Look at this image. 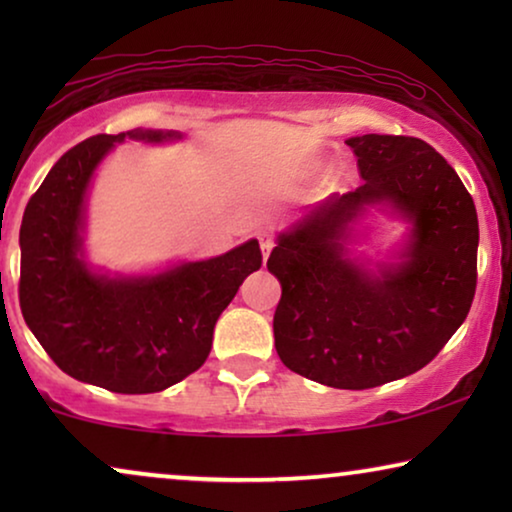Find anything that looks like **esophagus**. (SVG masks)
Returning a JSON list of instances; mask_svg holds the SVG:
<instances>
[{"instance_id": "1", "label": "esophagus", "mask_w": 512, "mask_h": 512, "mask_svg": "<svg viewBox=\"0 0 512 512\" xmlns=\"http://www.w3.org/2000/svg\"><path fill=\"white\" fill-rule=\"evenodd\" d=\"M258 242H261L263 258H268V256H270V251H272V247H275V240H272V235H268V233H261V235H258Z\"/></svg>"}]
</instances>
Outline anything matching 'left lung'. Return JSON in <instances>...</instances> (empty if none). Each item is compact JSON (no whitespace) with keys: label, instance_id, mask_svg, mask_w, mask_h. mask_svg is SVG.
<instances>
[{"label":"left lung","instance_id":"8db88e82","mask_svg":"<svg viewBox=\"0 0 512 512\" xmlns=\"http://www.w3.org/2000/svg\"><path fill=\"white\" fill-rule=\"evenodd\" d=\"M363 184L277 235L275 347L293 373L370 389L424 368L464 324L478 279V214L459 174L417 137L347 139ZM389 206L409 233L389 262L356 257L355 226Z\"/></svg>","mask_w":512,"mask_h":512}]
</instances>
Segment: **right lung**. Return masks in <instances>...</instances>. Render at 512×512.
<instances>
[{
	"label": "right lung",
	"instance_id": "add662e5",
	"mask_svg": "<svg viewBox=\"0 0 512 512\" xmlns=\"http://www.w3.org/2000/svg\"><path fill=\"white\" fill-rule=\"evenodd\" d=\"M125 139L165 144L184 135L142 128L97 135L51 167L20 226V310L69 377L116 394H153L207 361L216 319L263 258L258 240H249L207 261H181L144 275H111L88 263L83 235L90 184Z\"/></svg>",
	"mask_w": 512,
	"mask_h": 512
}]
</instances>
